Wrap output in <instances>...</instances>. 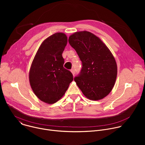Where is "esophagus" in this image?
I'll use <instances>...</instances> for the list:
<instances>
[{
	"label": "esophagus",
	"instance_id": "1",
	"mask_svg": "<svg viewBox=\"0 0 145 145\" xmlns=\"http://www.w3.org/2000/svg\"><path fill=\"white\" fill-rule=\"evenodd\" d=\"M71 72L72 73L73 75L74 76V74H75V71H74V69H72L71 70Z\"/></svg>",
	"mask_w": 145,
	"mask_h": 145
}]
</instances>
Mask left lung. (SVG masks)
<instances>
[{"label": "left lung", "instance_id": "left-lung-1", "mask_svg": "<svg viewBox=\"0 0 145 145\" xmlns=\"http://www.w3.org/2000/svg\"><path fill=\"white\" fill-rule=\"evenodd\" d=\"M82 64L74 78L82 92L90 100H98L112 89L117 76V65L109 49L101 39L87 31L76 32L69 37Z\"/></svg>", "mask_w": 145, "mask_h": 145}]
</instances>
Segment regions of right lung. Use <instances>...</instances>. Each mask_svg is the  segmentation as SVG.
Masks as SVG:
<instances>
[{
	"instance_id": "add662e5",
	"label": "right lung",
	"mask_w": 145,
	"mask_h": 145,
	"mask_svg": "<svg viewBox=\"0 0 145 145\" xmlns=\"http://www.w3.org/2000/svg\"><path fill=\"white\" fill-rule=\"evenodd\" d=\"M67 42V37L64 33L50 36L40 45L31 65V87L41 101L48 104L63 97L73 80L72 73L63 67L62 54Z\"/></svg>"
}]
</instances>
